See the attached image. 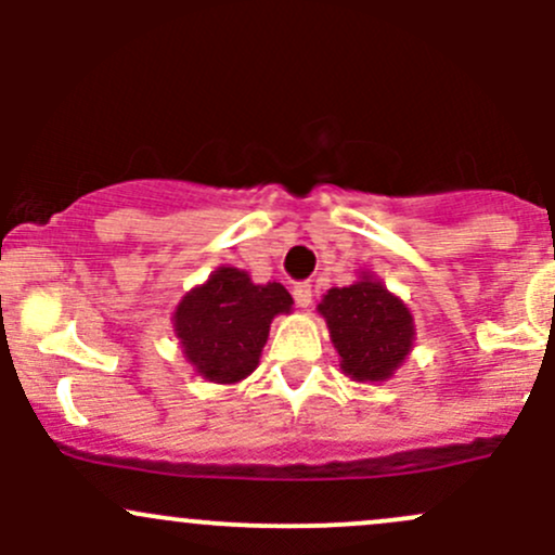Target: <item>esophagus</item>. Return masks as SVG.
Wrapping results in <instances>:
<instances>
[{"instance_id": "1", "label": "esophagus", "mask_w": 555, "mask_h": 555, "mask_svg": "<svg viewBox=\"0 0 555 555\" xmlns=\"http://www.w3.org/2000/svg\"><path fill=\"white\" fill-rule=\"evenodd\" d=\"M293 298L300 309H309L311 306V284L309 282H298L293 287Z\"/></svg>"}]
</instances>
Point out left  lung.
<instances>
[{"mask_svg":"<svg viewBox=\"0 0 555 555\" xmlns=\"http://www.w3.org/2000/svg\"><path fill=\"white\" fill-rule=\"evenodd\" d=\"M340 367L354 382H384L413 346V317L382 282L362 276L349 287H335L319 304Z\"/></svg>","mask_w":555,"mask_h":555,"instance_id":"8db88e82","label":"left lung"}]
</instances>
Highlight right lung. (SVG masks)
Here are the masks:
<instances>
[{"mask_svg": "<svg viewBox=\"0 0 555 555\" xmlns=\"http://www.w3.org/2000/svg\"><path fill=\"white\" fill-rule=\"evenodd\" d=\"M289 309L293 298L282 284H251L238 268H220L184 295L173 313V330L201 376L236 384L260 362L271 319Z\"/></svg>", "mask_w": 555, "mask_h": 555, "instance_id": "right-lung-1", "label": "right lung"}]
</instances>
